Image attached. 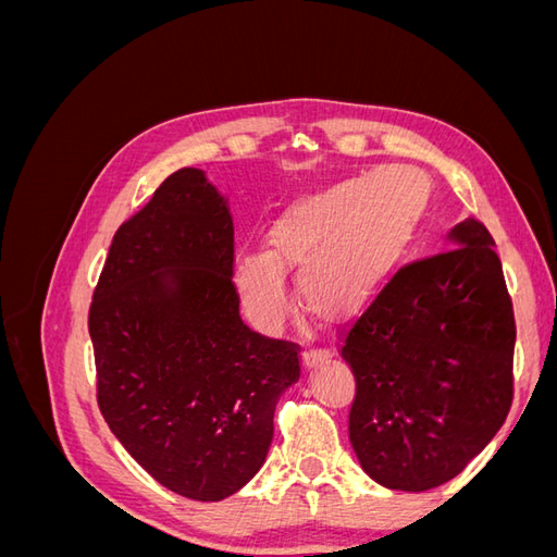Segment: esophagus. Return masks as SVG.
<instances>
[{
  "mask_svg": "<svg viewBox=\"0 0 557 557\" xmlns=\"http://www.w3.org/2000/svg\"><path fill=\"white\" fill-rule=\"evenodd\" d=\"M327 350L325 348H307L305 352H301V364H305V369H315L323 362H327Z\"/></svg>",
  "mask_w": 557,
  "mask_h": 557,
  "instance_id": "esophagus-1",
  "label": "esophagus"
}]
</instances>
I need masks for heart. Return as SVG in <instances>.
<instances>
[{"instance_id":"1","label":"heart","mask_w":557,"mask_h":557,"mask_svg":"<svg viewBox=\"0 0 557 557\" xmlns=\"http://www.w3.org/2000/svg\"><path fill=\"white\" fill-rule=\"evenodd\" d=\"M428 199V181L407 166H381L297 199L269 227L264 250L234 262L246 309L262 325L276 323L283 274H299L313 315L342 320L360 311L409 246Z\"/></svg>"}]
</instances>
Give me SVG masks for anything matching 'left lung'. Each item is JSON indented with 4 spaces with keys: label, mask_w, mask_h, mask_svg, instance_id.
<instances>
[{
    "label": "left lung",
    "mask_w": 557,
    "mask_h": 557,
    "mask_svg": "<svg viewBox=\"0 0 557 557\" xmlns=\"http://www.w3.org/2000/svg\"><path fill=\"white\" fill-rule=\"evenodd\" d=\"M450 239L455 248L397 269L342 332L356 376L350 444L393 491L458 476L513 401L516 320L495 242L474 218Z\"/></svg>",
    "instance_id": "obj_1"
}]
</instances>
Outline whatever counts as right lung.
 <instances>
[{"instance_id": "1", "label": "right lung", "mask_w": 557, "mask_h": 557, "mask_svg": "<svg viewBox=\"0 0 557 557\" xmlns=\"http://www.w3.org/2000/svg\"><path fill=\"white\" fill-rule=\"evenodd\" d=\"M232 274L225 199L183 166L115 230L88 311L99 411L150 476L197 502L258 474L301 372L297 344L244 325Z\"/></svg>"}]
</instances>
